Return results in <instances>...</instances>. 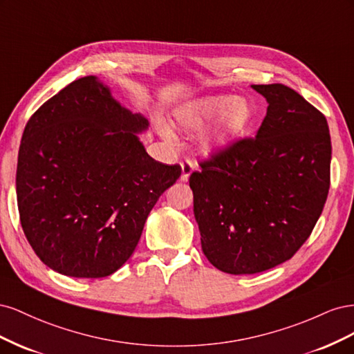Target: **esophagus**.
Segmentation results:
<instances>
[{
	"instance_id": "obj_1",
	"label": "esophagus",
	"mask_w": 354,
	"mask_h": 354,
	"mask_svg": "<svg viewBox=\"0 0 354 354\" xmlns=\"http://www.w3.org/2000/svg\"><path fill=\"white\" fill-rule=\"evenodd\" d=\"M194 169H195L194 160H190V159L181 160V177H180L181 181H187L189 177H190V174L194 173Z\"/></svg>"
}]
</instances>
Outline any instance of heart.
<instances>
[{
    "label": "heart",
    "instance_id": "heart-1",
    "mask_svg": "<svg viewBox=\"0 0 354 354\" xmlns=\"http://www.w3.org/2000/svg\"><path fill=\"white\" fill-rule=\"evenodd\" d=\"M218 122L209 136L211 146H224L241 136L252 118V109L245 99H232L229 95H209L196 100L180 112L178 121L187 130H199L214 118Z\"/></svg>",
    "mask_w": 354,
    "mask_h": 354
}]
</instances>
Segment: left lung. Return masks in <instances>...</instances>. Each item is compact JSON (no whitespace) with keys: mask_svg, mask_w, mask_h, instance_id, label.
I'll use <instances>...</instances> for the list:
<instances>
[{"mask_svg":"<svg viewBox=\"0 0 354 354\" xmlns=\"http://www.w3.org/2000/svg\"><path fill=\"white\" fill-rule=\"evenodd\" d=\"M252 88L269 103L257 136L217 149L189 178L202 251L230 274L292 259L312 234L330 185L325 115L286 85Z\"/></svg>","mask_w":354,"mask_h":354,"instance_id":"1","label":"left lung"}]
</instances>
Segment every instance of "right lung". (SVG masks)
Masks as SVG:
<instances>
[{
    "mask_svg": "<svg viewBox=\"0 0 354 354\" xmlns=\"http://www.w3.org/2000/svg\"><path fill=\"white\" fill-rule=\"evenodd\" d=\"M147 120L97 78H80L29 118L19 149L20 224L39 260L72 277H104L130 259L181 167L147 155Z\"/></svg>",
    "mask_w": 354,
    "mask_h": 354,
    "instance_id": "right-lung-1",
    "label": "right lung"
}]
</instances>
